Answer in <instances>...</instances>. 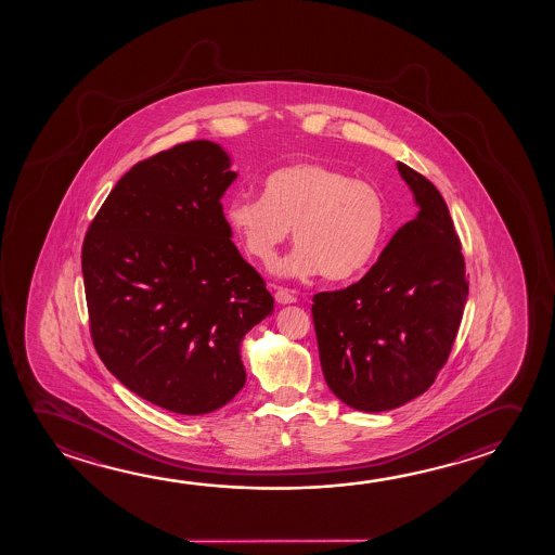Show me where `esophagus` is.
Returning a JSON list of instances; mask_svg holds the SVG:
<instances>
[{
	"instance_id": "34e87169",
	"label": "esophagus",
	"mask_w": 555,
	"mask_h": 555,
	"mask_svg": "<svg viewBox=\"0 0 555 555\" xmlns=\"http://www.w3.org/2000/svg\"><path fill=\"white\" fill-rule=\"evenodd\" d=\"M275 300H278V305H293V302H297V295H295L293 291L278 287V291H275Z\"/></svg>"
}]
</instances>
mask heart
I'll return each instance as SVG.
<instances>
[{"label":"heart","instance_id":"1","mask_svg":"<svg viewBox=\"0 0 555 555\" xmlns=\"http://www.w3.org/2000/svg\"><path fill=\"white\" fill-rule=\"evenodd\" d=\"M225 221L260 264L275 262L293 228L297 248L283 264L285 275L322 272L327 280H347L378 253L387 208L382 191L369 181L320 162H297L266 177L262 196L229 198Z\"/></svg>","mask_w":555,"mask_h":555}]
</instances>
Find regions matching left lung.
Wrapping results in <instances>:
<instances>
[{
    "mask_svg": "<svg viewBox=\"0 0 555 555\" xmlns=\"http://www.w3.org/2000/svg\"><path fill=\"white\" fill-rule=\"evenodd\" d=\"M418 214L364 278L312 299L320 364L334 396L382 413L423 396L448 361L468 297L461 243L440 191L397 162Z\"/></svg>",
    "mask_w": 555,
    "mask_h": 555,
    "instance_id": "8db88e82",
    "label": "left lung"
}]
</instances>
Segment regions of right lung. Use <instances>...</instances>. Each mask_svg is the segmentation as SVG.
<instances>
[{"label":"right lung","instance_id":"add662e5","mask_svg":"<svg viewBox=\"0 0 555 555\" xmlns=\"http://www.w3.org/2000/svg\"><path fill=\"white\" fill-rule=\"evenodd\" d=\"M235 179L220 144H177L117 181L82 243L100 359L171 413H211L237 396L247 382L243 337L273 312L221 208Z\"/></svg>","mask_w":555,"mask_h":555}]
</instances>
